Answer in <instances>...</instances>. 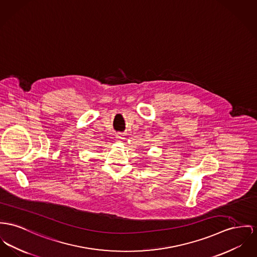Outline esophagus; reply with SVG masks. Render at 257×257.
Instances as JSON below:
<instances>
[{
	"label": "esophagus",
	"mask_w": 257,
	"mask_h": 257,
	"mask_svg": "<svg viewBox=\"0 0 257 257\" xmlns=\"http://www.w3.org/2000/svg\"><path fill=\"white\" fill-rule=\"evenodd\" d=\"M116 140H117V142H122V141L124 140L123 135H122V134H118V135L116 136Z\"/></svg>",
	"instance_id": "obj_1"
}]
</instances>
